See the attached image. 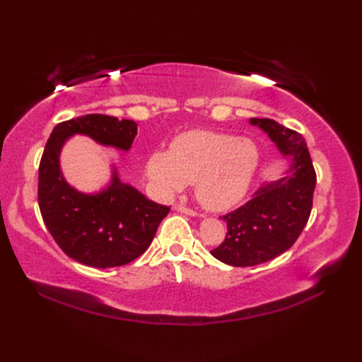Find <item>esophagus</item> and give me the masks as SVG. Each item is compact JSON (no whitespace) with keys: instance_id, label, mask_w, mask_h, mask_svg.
Instances as JSON below:
<instances>
[{"instance_id":"esophagus-1","label":"esophagus","mask_w":362,"mask_h":362,"mask_svg":"<svg viewBox=\"0 0 362 362\" xmlns=\"http://www.w3.org/2000/svg\"><path fill=\"white\" fill-rule=\"evenodd\" d=\"M175 210H177L178 213H182V214H187V216H198V213H196L194 210H192V208H187L184 205H177L175 206Z\"/></svg>"}]
</instances>
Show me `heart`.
<instances>
[{
  "label": "heart",
  "instance_id": "b5f03b06",
  "mask_svg": "<svg viewBox=\"0 0 362 362\" xmlns=\"http://www.w3.org/2000/svg\"><path fill=\"white\" fill-rule=\"evenodd\" d=\"M259 166L254 141L214 131H192L175 139L170 151L157 149L146 175L163 198L194 182L198 201L211 211L237 205L249 192Z\"/></svg>",
  "mask_w": 362,
  "mask_h": 362
}]
</instances>
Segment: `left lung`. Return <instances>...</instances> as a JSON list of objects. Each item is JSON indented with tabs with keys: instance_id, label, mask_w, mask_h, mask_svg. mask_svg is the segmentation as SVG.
Segmentation results:
<instances>
[{
	"instance_id": "left-lung-1",
	"label": "left lung",
	"mask_w": 362,
	"mask_h": 362,
	"mask_svg": "<svg viewBox=\"0 0 362 362\" xmlns=\"http://www.w3.org/2000/svg\"><path fill=\"white\" fill-rule=\"evenodd\" d=\"M264 131L290 161L284 177L267 182L254 198L222 216L228 233L211 255L234 267L257 266L288 250L308 222L315 189V170L305 139L273 119H249Z\"/></svg>"
}]
</instances>
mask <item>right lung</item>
Here are the masks:
<instances>
[{"instance_id": "add662e5", "label": "right lung", "mask_w": 362, "mask_h": 362, "mask_svg": "<svg viewBox=\"0 0 362 362\" xmlns=\"http://www.w3.org/2000/svg\"><path fill=\"white\" fill-rule=\"evenodd\" d=\"M90 137L103 146L128 152L137 124L107 115H86L52 129L39 166V208L48 231L72 259L96 269L119 267L149 247L170 208L149 201L119 178L96 193H83L64 180L60 168L63 145L75 136Z\"/></svg>"}]
</instances>
